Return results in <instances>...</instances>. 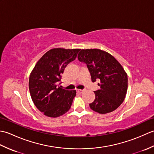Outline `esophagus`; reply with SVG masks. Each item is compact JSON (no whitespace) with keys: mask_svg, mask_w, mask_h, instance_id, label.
<instances>
[{"mask_svg":"<svg viewBox=\"0 0 154 154\" xmlns=\"http://www.w3.org/2000/svg\"><path fill=\"white\" fill-rule=\"evenodd\" d=\"M85 91V90L84 89H77V92L78 93H83Z\"/></svg>","mask_w":154,"mask_h":154,"instance_id":"34e87169","label":"esophagus"}]
</instances>
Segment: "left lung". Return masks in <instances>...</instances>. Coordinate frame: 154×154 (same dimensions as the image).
<instances>
[{
    "instance_id": "obj_1",
    "label": "left lung",
    "mask_w": 154,
    "mask_h": 154,
    "mask_svg": "<svg viewBox=\"0 0 154 154\" xmlns=\"http://www.w3.org/2000/svg\"><path fill=\"white\" fill-rule=\"evenodd\" d=\"M78 60L87 65L91 80L100 89L94 91L95 99L89 104L93 110L106 114L116 110L125 99L128 76L122 65L112 55L99 49L81 50Z\"/></svg>"
}]
</instances>
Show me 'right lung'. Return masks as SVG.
<instances>
[{
  "label": "right lung",
  "instance_id": "1",
  "mask_svg": "<svg viewBox=\"0 0 154 154\" xmlns=\"http://www.w3.org/2000/svg\"><path fill=\"white\" fill-rule=\"evenodd\" d=\"M80 49L54 48L46 52L29 79V90L37 109L49 117H58L70 109L76 91L60 86L65 67L77 57Z\"/></svg>",
  "mask_w": 154,
  "mask_h": 154
}]
</instances>
